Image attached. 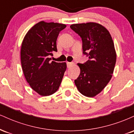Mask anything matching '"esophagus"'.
<instances>
[{
	"label": "esophagus",
	"instance_id": "1",
	"mask_svg": "<svg viewBox=\"0 0 134 134\" xmlns=\"http://www.w3.org/2000/svg\"><path fill=\"white\" fill-rule=\"evenodd\" d=\"M74 65V63L72 62H67V66L68 68H70V67H71L72 66Z\"/></svg>",
	"mask_w": 134,
	"mask_h": 134
}]
</instances>
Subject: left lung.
Here are the masks:
<instances>
[{"instance_id":"1","label":"left lung","mask_w":134,"mask_h":134,"mask_svg":"<svg viewBox=\"0 0 134 134\" xmlns=\"http://www.w3.org/2000/svg\"><path fill=\"white\" fill-rule=\"evenodd\" d=\"M70 28L79 35L82 41V53L89 57L84 64H77L81 69L74 81L84 96L94 97L99 94L111 79L116 55L110 33L96 23L74 24Z\"/></svg>"}]
</instances>
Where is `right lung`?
<instances>
[{
  "instance_id": "1",
  "label": "right lung",
  "mask_w": 134,
  "mask_h": 134,
  "mask_svg": "<svg viewBox=\"0 0 134 134\" xmlns=\"http://www.w3.org/2000/svg\"><path fill=\"white\" fill-rule=\"evenodd\" d=\"M66 25L41 21L24 36L21 45V60L23 73L33 90L41 96L55 93L60 85L67 69L65 62L51 61L57 52V39Z\"/></svg>"
}]
</instances>
